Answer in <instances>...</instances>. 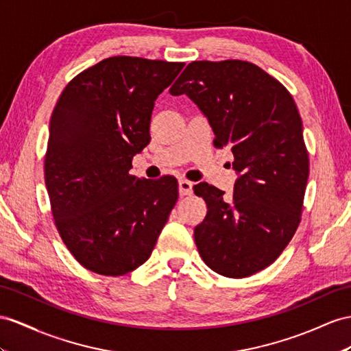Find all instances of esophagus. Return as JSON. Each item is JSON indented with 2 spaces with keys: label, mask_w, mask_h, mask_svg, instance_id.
Listing matches in <instances>:
<instances>
[{
  "label": "esophagus",
  "mask_w": 351,
  "mask_h": 351,
  "mask_svg": "<svg viewBox=\"0 0 351 351\" xmlns=\"http://www.w3.org/2000/svg\"><path fill=\"white\" fill-rule=\"evenodd\" d=\"M179 194L181 195H190L193 194V182L186 181V179H179Z\"/></svg>",
  "instance_id": "obj_1"
}]
</instances>
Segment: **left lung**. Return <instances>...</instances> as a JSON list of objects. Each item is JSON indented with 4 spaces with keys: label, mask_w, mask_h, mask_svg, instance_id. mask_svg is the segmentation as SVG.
<instances>
[{
    "label": "left lung",
    "mask_w": 351,
    "mask_h": 351,
    "mask_svg": "<svg viewBox=\"0 0 351 351\" xmlns=\"http://www.w3.org/2000/svg\"><path fill=\"white\" fill-rule=\"evenodd\" d=\"M170 95H186L208 117L213 145L231 147L239 173L232 197L206 182L194 186L208 215L194 228L203 261L215 273L241 278L283 252L300 226L308 152L292 95L245 60H195Z\"/></svg>",
    "instance_id": "1"
}]
</instances>
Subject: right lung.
Instances as JSON below:
<instances>
[{
	"instance_id": "right-lung-1",
	"label": "right lung",
	"mask_w": 351,
	"mask_h": 351,
	"mask_svg": "<svg viewBox=\"0 0 351 351\" xmlns=\"http://www.w3.org/2000/svg\"><path fill=\"white\" fill-rule=\"evenodd\" d=\"M185 64L114 56L71 80L53 110L44 179L77 261L123 276L147 261L178 200L173 176L129 173L149 143L154 102Z\"/></svg>"
}]
</instances>
